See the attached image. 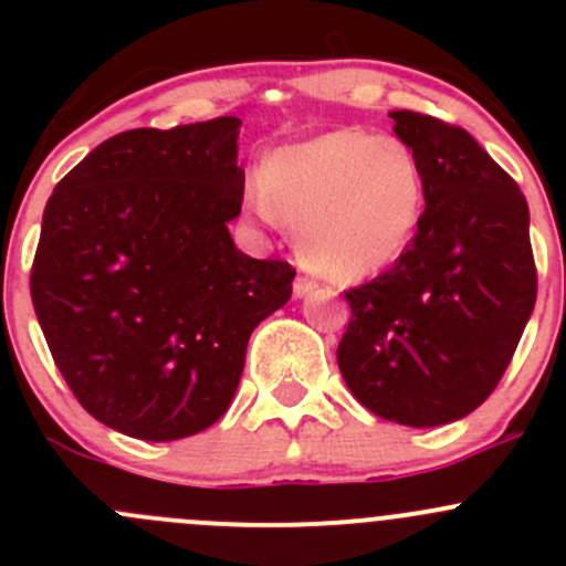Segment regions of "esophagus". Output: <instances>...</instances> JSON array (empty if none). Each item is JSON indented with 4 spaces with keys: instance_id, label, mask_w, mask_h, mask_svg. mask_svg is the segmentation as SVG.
<instances>
[{
    "instance_id": "34e87169",
    "label": "esophagus",
    "mask_w": 566,
    "mask_h": 566,
    "mask_svg": "<svg viewBox=\"0 0 566 566\" xmlns=\"http://www.w3.org/2000/svg\"><path fill=\"white\" fill-rule=\"evenodd\" d=\"M315 290H317V282H315V279H310V276H298V279H295V284H293L295 298H304V295L315 293Z\"/></svg>"
}]
</instances>
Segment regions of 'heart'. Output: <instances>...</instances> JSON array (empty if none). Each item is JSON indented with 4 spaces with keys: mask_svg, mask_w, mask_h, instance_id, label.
<instances>
[{
    "mask_svg": "<svg viewBox=\"0 0 566 566\" xmlns=\"http://www.w3.org/2000/svg\"><path fill=\"white\" fill-rule=\"evenodd\" d=\"M247 202L262 219L282 216L323 276L358 282L410 249L424 216V175L391 136L331 130L273 153Z\"/></svg>",
    "mask_w": 566,
    "mask_h": 566,
    "instance_id": "heart-1",
    "label": "heart"
}]
</instances>
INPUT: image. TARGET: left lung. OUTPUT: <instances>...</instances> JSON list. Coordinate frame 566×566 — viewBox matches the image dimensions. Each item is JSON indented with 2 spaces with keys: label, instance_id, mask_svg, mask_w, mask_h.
Returning <instances> with one entry per match:
<instances>
[{
  "label": "left lung",
  "instance_id": "obj_1",
  "mask_svg": "<svg viewBox=\"0 0 566 566\" xmlns=\"http://www.w3.org/2000/svg\"><path fill=\"white\" fill-rule=\"evenodd\" d=\"M391 119L424 175V216L389 271L345 293L336 361L375 416L438 427L495 391L534 312L528 205L460 125L405 108Z\"/></svg>",
  "mask_w": 566,
  "mask_h": 566
}]
</instances>
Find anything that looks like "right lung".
<instances>
[{
	"label": "right lung",
	"mask_w": 566,
	"mask_h": 566,
	"mask_svg": "<svg viewBox=\"0 0 566 566\" xmlns=\"http://www.w3.org/2000/svg\"><path fill=\"white\" fill-rule=\"evenodd\" d=\"M238 117L101 142L49 197L30 293L56 369L123 436L177 441L224 416L249 336L295 268L232 243Z\"/></svg>",
	"instance_id": "1"
}]
</instances>
